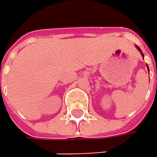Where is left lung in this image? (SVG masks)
<instances>
[{
    "mask_svg": "<svg viewBox=\"0 0 157 157\" xmlns=\"http://www.w3.org/2000/svg\"><path fill=\"white\" fill-rule=\"evenodd\" d=\"M136 48H137V49H138V51H139V52H140L142 53V56H143V57H144V53H143L142 50H141V49H140V48H139L138 46H136ZM146 66H147V68H148V71H149V67H148V65H146Z\"/></svg>",
    "mask_w": 157,
    "mask_h": 157,
    "instance_id": "obj_1",
    "label": "left lung"
}]
</instances>
